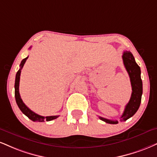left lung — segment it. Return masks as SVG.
Listing matches in <instances>:
<instances>
[{
	"label": "left lung",
	"instance_id": "left-lung-1",
	"mask_svg": "<svg viewBox=\"0 0 157 157\" xmlns=\"http://www.w3.org/2000/svg\"><path fill=\"white\" fill-rule=\"evenodd\" d=\"M123 62L126 71L129 75L130 81L132 85L131 98L127 105H126L124 113L121 117V121H125L135 114L137 109H139L141 102V98L143 94V82L140 77V68L136 63L133 55L129 51H124L122 56ZM99 118L103 121L110 124H118V121H113L107 119V118L99 117Z\"/></svg>",
	"mask_w": 157,
	"mask_h": 157
}]
</instances>
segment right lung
<instances>
[{
	"mask_svg": "<svg viewBox=\"0 0 157 157\" xmlns=\"http://www.w3.org/2000/svg\"><path fill=\"white\" fill-rule=\"evenodd\" d=\"M28 58H24L23 60L21 61V63L20 65V69H19L16 75V78H15V83H14V94H15V99H16V102L20 110L22 111L23 114L25 115L29 119H31L33 121H36V122H44L45 121H50L53 119L57 118L59 116H41L39 115L36 114L34 112L31 110L28 107L25 105V103L22 101V100L20 97V92H19V86H20V73H21V70L23 67L25 63L26 60L28 59Z\"/></svg>",
	"mask_w": 157,
	"mask_h": 157,
	"instance_id": "right-lung-1",
	"label": "right lung"
}]
</instances>
